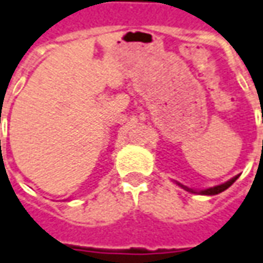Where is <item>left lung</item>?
I'll use <instances>...</instances> for the list:
<instances>
[{"mask_svg":"<svg viewBox=\"0 0 263 263\" xmlns=\"http://www.w3.org/2000/svg\"><path fill=\"white\" fill-rule=\"evenodd\" d=\"M236 179H238V176H235L233 179H231V180H228L226 183H222L219 184V186H213V187H209V189H204V190H200L199 193L200 195H209V196H212V195H218V193H220V192H223V190H226L229 186H232V184L236 182ZM179 186H182L184 190H187V192H192V193H197V192H195V190L189 189V187H186V186H183V184L177 183Z\"/></svg>","mask_w":263,"mask_h":263,"instance_id":"8db88e82","label":"left lung"}]
</instances>
